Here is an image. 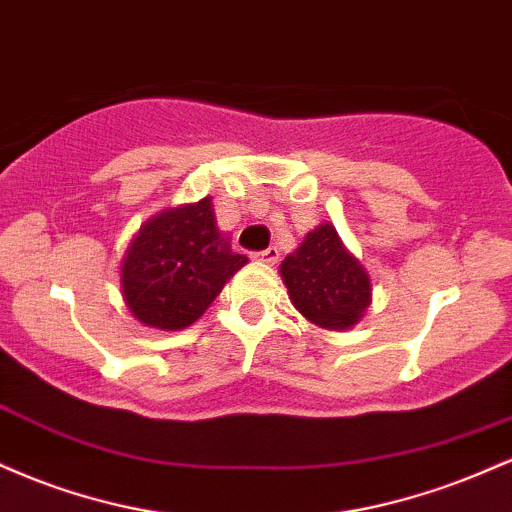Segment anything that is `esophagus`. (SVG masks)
Returning <instances> with one entry per match:
<instances>
[{
  "mask_svg": "<svg viewBox=\"0 0 512 512\" xmlns=\"http://www.w3.org/2000/svg\"><path fill=\"white\" fill-rule=\"evenodd\" d=\"M257 260L267 262V264H276V262H279V250H276V248H267V250L257 252Z\"/></svg>",
  "mask_w": 512,
  "mask_h": 512,
  "instance_id": "1",
  "label": "esophagus"
}]
</instances>
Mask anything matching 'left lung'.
Instances as JSON below:
<instances>
[{"instance_id":"left-lung-1","label":"left lung","mask_w":512,"mask_h":512,"mask_svg":"<svg viewBox=\"0 0 512 512\" xmlns=\"http://www.w3.org/2000/svg\"><path fill=\"white\" fill-rule=\"evenodd\" d=\"M293 308L322 330H351L373 303V281L332 223L310 231L279 267Z\"/></svg>"}]
</instances>
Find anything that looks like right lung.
I'll use <instances>...</instances> for the list:
<instances>
[{"label":"right lung","mask_w":512,"mask_h":512,"mask_svg":"<svg viewBox=\"0 0 512 512\" xmlns=\"http://www.w3.org/2000/svg\"><path fill=\"white\" fill-rule=\"evenodd\" d=\"M245 264L248 257L231 250L211 197H204L158 211L139 228L120 264L122 298L142 325L185 330Z\"/></svg>","instance_id":"add662e5"}]
</instances>
